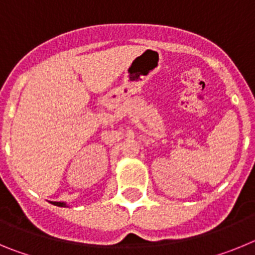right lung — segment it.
<instances>
[{
	"instance_id": "right-lung-1",
	"label": "right lung",
	"mask_w": 255,
	"mask_h": 255,
	"mask_svg": "<svg viewBox=\"0 0 255 255\" xmlns=\"http://www.w3.org/2000/svg\"><path fill=\"white\" fill-rule=\"evenodd\" d=\"M49 203H52L53 206H57V207H67V204L65 203V202H49Z\"/></svg>"
}]
</instances>
